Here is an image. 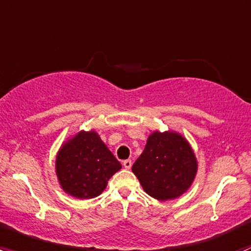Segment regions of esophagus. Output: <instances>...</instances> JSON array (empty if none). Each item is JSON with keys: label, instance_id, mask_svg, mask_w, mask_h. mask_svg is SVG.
<instances>
[{"label": "esophagus", "instance_id": "1", "mask_svg": "<svg viewBox=\"0 0 251 251\" xmlns=\"http://www.w3.org/2000/svg\"><path fill=\"white\" fill-rule=\"evenodd\" d=\"M123 165L125 169H131V166H132V161H131L130 159H126V160L123 161Z\"/></svg>", "mask_w": 251, "mask_h": 251}]
</instances>
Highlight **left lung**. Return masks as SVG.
<instances>
[{"label":"left lung","mask_w":251,"mask_h":251,"mask_svg":"<svg viewBox=\"0 0 251 251\" xmlns=\"http://www.w3.org/2000/svg\"><path fill=\"white\" fill-rule=\"evenodd\" d=\"M144 191L159 201L181 196L197 173V160L188 142L174 132H154L132 166Z\"/></svg>","instance_id":"obj_1"}]
</instances>
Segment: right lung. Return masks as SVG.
Instances as JSON below:
<instances>
[{"label": "right lung", "instance_id": "obj_1", "mask_svg": "<svg viewBox=\"0 0 251 251\" xmlns=\"http://www.w3.org/2000/svg\"><path fill=\"white\" fill-rule=\"evenodd\" d=\"M121 164L96 132L81 131L63 146L55 161L58 179L67 193L81 199L100 196Z\"/></svg>", "mask_w": 251, "mask_h": 251}]
</instances>
